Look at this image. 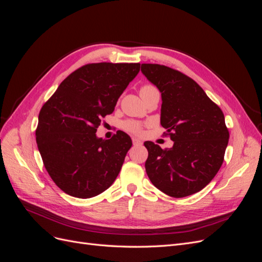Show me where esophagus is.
I'll use <instances>...</instances> for the list:
<instances>
[{"label": "esophagus", "instance_id": "34e87169", "mask_svg": "<svg viewBox=\"0 0 262 262\" xmlns=\"http://www.w3.org/2000/svg\"><path fill=\"white\" fill-rule=\"evenodd\" d=\"M132 143H133V145H140V144H142V141L138 138H132Z\"/></svg>", "mask_w": 262, "mask_h": 262}]
</instances>
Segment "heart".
<instances>
[{
	"label": "heart",
	"mask_w": 262,
	"mask_h": 262,
	"mask_svg": "<svg viewBox=\"0 0 262 262\" xmlns=\"http://www.w3.org/2000/svg\"><path fill=\"white\" fill-rule=\"evenodd\" d=\"M154 91H157L156 87L150 85V84H145L143 85L140 89V95L141 96H143L144 94H147V93H150V92H154ZM122 128L126 131L129 132H132V133H139L142 129V125L139 121H136V120H126L122 123Z\"/></svg>",
	"instance_id": "1"
}]
</instances>
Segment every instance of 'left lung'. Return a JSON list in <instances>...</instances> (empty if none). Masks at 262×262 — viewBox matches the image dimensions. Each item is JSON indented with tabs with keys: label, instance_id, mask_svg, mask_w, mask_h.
Returning <instances> with one entry per match:
<instances>
[{
	"label": "left lung",
	"instance_id": "obj_1",
	"mask_svg": "<svg viewBox=\"0 0 262 262\" xmlns=\"http://www.w3.org/2000/svg\"><path fill=\"white\" fill-rule=\"evenodd\" d=\"M141 71L162 93L161 124L173 141L170 148L144 142L147 176L173 198L199 192L224 161L229 139L224 114L199 84L179 71L150 63H143Z\"/></svg>",
	"mask_w": 262,
	"mask_h": 262
}]
</instances>
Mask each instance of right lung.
Masks as SVG:
<instances>
[{
  "label": "right lung",
  "mask_w": 262,
  "mask_h": 262,
  "mask_svg": "<svg viewBox=\"0 0 262 262\" xmlns=\"http://www.w3.org/2000/svg\"><path fill=\"white\" fill-rule=\"evenodd\" d=\"M139 71L140 63H90L71 73L43 104L36 142L62 191L89 199L114 184L132 141L123 131L109 140L97 138L96 131Z\"/></svg>",
  "instance_id": "1"
}]
</instances>
